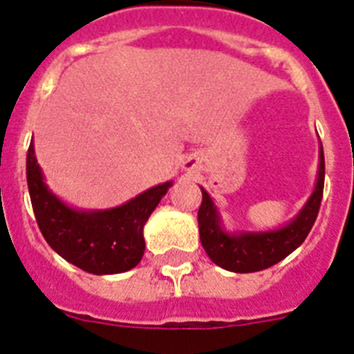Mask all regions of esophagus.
<instances>
[{
  "label": "esophagus",
  "mask_w": 354,
  "mask_h": 354,
  "mask_svg": "<svg viewBox=\"0 0 354 354\" xmlns=\"http://www.w3.org/2000/svg\"><path fill=\"white\" fill-rule=\"evenodd\" d=\"M187 165H189V162H187Z\"/></svg>",
  "instance_id": "obj_1"
}]
</instances>
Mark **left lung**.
<instances>
[{
    "label": "left lung",
    "instance_id": "8db88e82",
    "mask_svg": "<svg viewBox=\"0 0 354 354\" xmlns=\"http://www.w3.org/2000/svg\"><path fill=\"white\" fill-rule=\"evenodd\" d=\"M324 187V152L319 142V167L314 192L298 214L270 230H228L218 205L204 187L198 209V232L202 246L216 266L232 273H255L271 268L292 253L310 232L317 218Z\"/></svg>",
    "mask_w": 354,
    "mask_h": 354
}]
</instances>
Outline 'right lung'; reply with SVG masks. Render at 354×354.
<instances>
[{
    "instance_id": "right-lung-1",
    "label": "right lung",
    "mask_w": 354,
    "mask_h": 354,
    "mask_svg": "<svg viewBox=\"0 0 354 354\" xmlns=\"http://www.w3.org/2000/svg\"><path fill=\"white\" fill-rule=\"evenodd\" d=\"M26 179L44 239L60 257L92 274L124 273L142 261L143 227L174 184L167 180L149 187L117 207H74L48 186L33 140L26 156Z\"/></svg>"
}]
</instances>
